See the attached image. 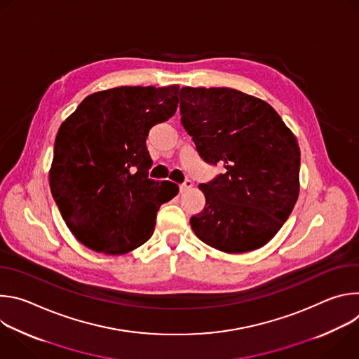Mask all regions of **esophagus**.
Instances as JSON below:
<instances>
[{
	"label": "esophagus",
	"instance_id": "esophagus-1",
	"mask_svg": "<svg viewBox=\"0 0 359 359\" xmlns=\"http://www.w3.org/2000/svg\"><path fill=\"white\" fill-rule=\"evenodd\" d=\"M191 187H193V182H191V180H184V183H182V184L179 186V189H180V193H184V191L190 190Z\"/></svg>",
	"mask_w": 359,
	"mask_h": 359
}]
</instances>
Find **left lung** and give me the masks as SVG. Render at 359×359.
Returning a JSON list of instances; mask_svg holds the SVG:
<instances>
[{
  "label": "left lung",
  "instance_id": "left-lung-1",
  "mask_svg": "<svg viewBox=\"0 0 359 359\" xmlns=\"http://www.w3.org/2000/svg\"><path fill=\"white\" fill-rule=\"evenodd\" d=\"M182 125L198 155L224 173L200 184L196 236L224 252L267 244L291 215L299 193V147L267 102L231 88L180 89Z\"/></svg>",
  "mask_w": 359,
  "mask_h": 359
}]
</instances>
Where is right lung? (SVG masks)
Segmentation results:
<instances>
[{"label":"right lung","mask_w":359,"mask_h":359,"mask_svg":"<svg viewBox=\"0 0 359 359\" xmlns=\"http://www.w3.org/2000/svg\"><path fill=\"white\" fill-rule=\"evenodd\" d=\"M177 93L179 85L100 90L62 122L49 186L67 226L88 248L114 255L137 248L151 237L159 208L179 193L172 182L147 177L146 147L151 126L175 115Z\"/></svg>","instance_id":"right-lung-1"}]
</instances>
